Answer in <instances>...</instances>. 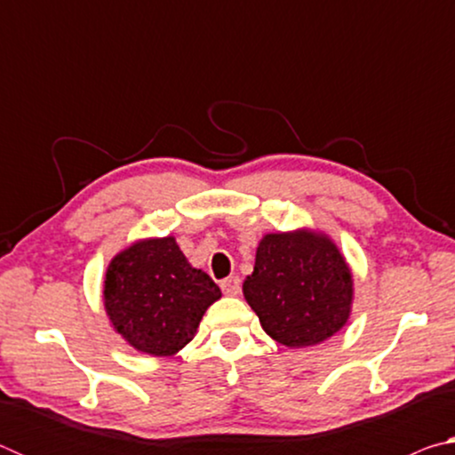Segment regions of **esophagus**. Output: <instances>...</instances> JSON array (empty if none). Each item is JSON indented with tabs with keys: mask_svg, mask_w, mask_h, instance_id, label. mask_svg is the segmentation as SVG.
<instances>
[{
	"mask_svg": "<svg viewBox=\"0 0 455 455\" xmlns=\"http://www.w3.org/2000/svg\"><path fill=\"white\" fill-rule=\"evenodd\" d=\"M220 289H222V292H225V295L235 297V295H238V292H241V279H238V276H228V279L220 283Z\"/></svg>",
	"mask_w": 455,
	"mask_h": 455,
	"instance_id": "34e87169",
	"label": "esophagus"
}]
</instances>
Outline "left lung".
Returning <instances> with one entry per match:
<instances>
[{"mask_svg":"<svg viewBox=\"0 0 455 455\" xmlns=\"http://www.w3.org/2000/svg\"><path fill=\"white\" fill-rule=\"evenodd\" d=\"M243 292L263 329L287 347H309L345 325L351 309V271L327 236L267 235Z\"/></svg>","mask_w":455,"mask_h":455,"instance_id":"8db88e82","label":"left lung"}]
</instances>
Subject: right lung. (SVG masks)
I'll return each instance as SVG.
<instances>
[{
    "label": "right lung",
    "mask_w": 455,
    "mask_h": 455,
    "mask_svg": "<svg viewBox=\"0 0 455 455\" xmlns=\"http://www.w3.org/2000/svg\"><path fill=\"white\" fill-rule=\"evenodd\" d=\"M220 299L209 275L190 267L172 236L142 241L112 259L104 281L114 329L138 351L172 355Z\"/></svg>",
    "instance_id": "add662e5"
}]
</instances>
